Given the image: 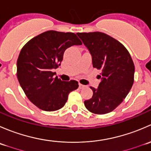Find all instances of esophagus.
<instances>
[{
	"instance_id": "obj_1",
	"label": "esophagus",
	"mask_w": 151,
	"mask_h": 151,
	"mask_svg": "<svg viewBox=\"0 0 151 151\" xmlns=\"http://www.w3.org/2000/svg\"><path fill=\"white\" fill-rule=\"evenodd\" d=\"M79 87H80V89H83V88H86V85H82V84H79Z\"/></svg>"
}]
</instances>
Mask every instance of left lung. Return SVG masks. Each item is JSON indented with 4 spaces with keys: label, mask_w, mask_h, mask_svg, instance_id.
Here are the masks:
<instances>
[{
    "label": "left lung",
    "mask_w": 151,
    "mask_h": 151,
    "mask_svg": "<svg viewBox=\"0 0 151 151\" xmlns=\"http://www.w3.org/2000/svg\"><path fill=\"white\" fill-rule=\"evenodd\" d=\"M92 56L93 66L101 71L97 88L91 87L93 96L84 101L93 113L112 112L122 102L134 83V65L121 42L101 32L77 33Z\"/></svg>",
    "instance_id": "left-lung-1"
}]
</instances>
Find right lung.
Masks as SVG:
<instances>
[{"label": "right lung", "instance_id": "right-lung-1", "mask_svg": "<svg viewBox=\"0 0 151 151\" xmlns=\"http://www.w3.org/2000/svg\"><path fill=\"white\" fill-rule=\"evenodd\" d=\"M82 42L74 33L48 30L33 38L21 50L17 76L28 99L45 111L64 106L70 92L77 89L76 80L62 81L52 70L60 66L65 50Z\"/></svg>", "mask_w": 151, "mask_h": 151}]
</instances>
